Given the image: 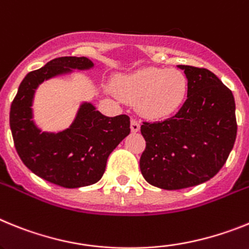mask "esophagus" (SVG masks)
<instances>
[{"instance_id": "34e87169", "label": "esophagus", "mask_w": 249, "mask_h": 249, "mask_svg": "<svg viewBox=\"0 0 249 249\" xmlns=\"http://www.w3.org/2000/svg\"><path fill=\"white\" fill-rule=\"evenodd\" d=\"M130 129L133 133H138V131L140 130V124L138 120H135V119H131V123H130Z\"/></svg>"}]
</instances>
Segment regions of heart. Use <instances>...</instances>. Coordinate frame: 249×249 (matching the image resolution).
<instances>
[{
	"label": "heart",
	"instance_id": "b5f03b06",
	"mask_svg": "<svg viewBox=\"0 0 249 249\" xmlns=\"http://www.w3.org/2000/svg\"><path fill=\"white\" fill-rule=\"evenodd\" d=\"M114 88L123 100L137 103L142 115L161 119L172 115L181 107L188 81L184 73L176 69L145 68L118 76Z\"/></svg>",
	"mask_w": 249,
	"mask_h": 249
}]
</instances>
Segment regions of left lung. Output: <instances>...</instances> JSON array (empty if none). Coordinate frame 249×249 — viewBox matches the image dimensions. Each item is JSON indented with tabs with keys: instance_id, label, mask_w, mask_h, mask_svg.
Here are the masks:
<instances>
[{
	"instance_id": "left-lung-1",
	"label": "left lung",
	"mask_w": 249,
	"mask_h": 249,
	"mask_svg": "<svg viewBox=\"0 0 249 249\" xmlns=\"http://www.w3.org/2000/svg\"><path fill=\"white\" fill-rule=\"evenodd\" d=\"M188 80L187 100L164 122L142 123L146 142L140 170L149 184L184 189L209 180L228 159L237 137L232 91L207 69L178 65Z\"/></svg>"
}]
</instances>
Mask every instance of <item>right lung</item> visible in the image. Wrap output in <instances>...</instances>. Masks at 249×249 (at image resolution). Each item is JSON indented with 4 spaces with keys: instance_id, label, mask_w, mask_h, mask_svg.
<instances>
[{
    "instance_id": "right-lung-1",
    "label": "right lung",
    "mask_w": 249,
    "mask_h": 249,
    "mask_svg": "<svg viewBox=\"0 0 249 249\" xmlns=\"http://www.w3.org/2000/svg\"><path fill=\"white\" fill-rule=\"evenodd\" d=\"M88 57L65 56L29 72L11 104L10 126L21 160L36 176L64 188H80L99 181L107 160L119 142L130 133V118L103 115L91 103H83L72 124L59 133L41 131L35 124L32 103L45 80L89 70Z\"/></svg>"
}]
</instances>
